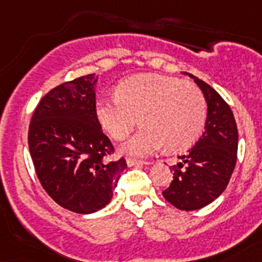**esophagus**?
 <instances>
[{"instance_id":"obj_1","label":"esophagus","mask_w":262,"mask_h":262,"mask_svg":"<svg viewBox=\"0 0 262 262\" xmlns=\"http://www.w3.org/2000/svg\"><path fill=\"white\" fill-rule=\"evenodd\" d=\"M126 163L129 167H135V165H146L149 164L148 161L144 160H136V159H126Z\"/></svg>"}]
</instances>
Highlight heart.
<instances>
[{"instance_id":"1","label":"heart","mask_w":262,"mask_h":262,"mask_svg":"<svg viewBox=\"0 0 262 262\" xmlns=\"http://www.w3.org/2000/svg\"><path fill=\"white\" fill-rule=\"evenodd\" d=\"M97 117L116 140L126 137L140 118L144 126L125 142L122 150L146 156L165 145L171 152L190 148L203 130L207 105L195 84L144 74L122 80L116 97L99 99Z\"/></svg>"}]
</instances>
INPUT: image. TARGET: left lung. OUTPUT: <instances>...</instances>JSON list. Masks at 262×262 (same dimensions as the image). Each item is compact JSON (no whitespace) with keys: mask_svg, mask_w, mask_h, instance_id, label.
Returning <instances> with one entry per match:
<instances>
[{"mask_svg":"<svg viewBox=\"0 0 262 262\" xmlns=\"http://www.w3.org/2000/svg\"><path fill=\"white\" fill-rule=\"evenodd\" d=\"M207 103L205 132L180 161L163 196L179 210H199L215 201L229 184L237 161L238 130L230 106L210 84L188 74Z\"/></svg>","mask_w":262,"mask_h":262,"instance_id":"1","label":"left lung"}]
</instances>
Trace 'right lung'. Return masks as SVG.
<instances>
[{
	"mask_svg": "<svg viewBox=\"0 0 262 262\" xmlns=\"http://www.w3.org/2000/svg\"><path fill=\"white\" fill-rule=\"evenodd\" d=\"M95 74L66 82L42 97L33 112L28 145L36 175L57 205L91 214L110 203L126 161L114 152L95 109Z\"/></svg>",
	"mask_w": 262,
	"mask_h": 262,
	"instance_id": "1",
	"label": "right lung"
}]
</instances>
